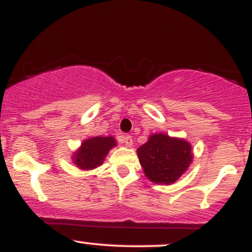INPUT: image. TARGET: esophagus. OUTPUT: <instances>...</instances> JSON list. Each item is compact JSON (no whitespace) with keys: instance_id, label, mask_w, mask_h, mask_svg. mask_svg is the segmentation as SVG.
Wrapping results in <instances>:
<instances>
[{"instance_id":"obj_1","label":"esophagus","mask_w":252,"mask_h":252,"mask_svg":"<svg viewBox=\"0 0 252 252\" xmlns=\"http://www.w3.org/2000/svg\"><path fill=\"white\" fill-rule=\"evenodd\" d=\"M122 141H123L124 146H126V147H131L132 146V137H131V136H129V135L123 136Z\"/></svg>"}]
</instances>
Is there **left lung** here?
<instances>
[{"label":"left lung","mask_w":252,"mask_h":252,"mask_svg":"<svg viewBox=\"0 0 252 252\" xmlns=\"http://www.w3.org/2000/svg\"><path fill=\"white\" fill-rule=\"evenodd\" d=\"M144 175L155 184L172 185L189 169L193 161L189 141L170 137L164 132L152 134L137 149Z\"/></svg>","instance_id":"8db88e82"}]
</instances>
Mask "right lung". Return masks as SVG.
Segmentation results:
<instances>
[{"label":"right lung","instance_id":"obj_1","mask_svg":"<svg viewBox=\"0 0 252 252\" xmlns=\"http://www.w3.org/2000/svg\"><path fill=\"white\" fill-rule=\"evenodd\" d=\"M114 136H94L84 140L80 147L72 155V160L79 169L91 170L104 162L109 152L116 146Z\"/></svg>","mask_w":252,"mask_h":252}]
</instances>
